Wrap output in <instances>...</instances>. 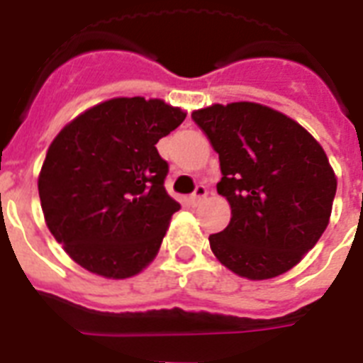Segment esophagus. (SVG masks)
I'll return each instance as SVG.
<instances>
[{"label":"esophagus","mask_w":363,"mask_h":363,"mask_svg":"<svg viewBox=\"0 0 363 363\" xmlns=\"http://www.w3.org/2000/svg\"><path fill=\"white\" fill-rule=\"evenodd\" d=\"M205 198H207V188H205V186H198V188H196V190H194L192 196H190V203H192L194 207H196V205L201 203V201H203Z\"/></svg>","instance_id":"34e87169"}]
</instances>
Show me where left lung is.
<instances>
[{
	"label": "left lung",
	"mask_w": 363,
	"mask_h": 363,
	"mask_svg": "<svg viewBox=\"0 0 363 363\" xmlns=\"http://www.w3.org/2000/svg\"><path fill=\"white\" fill-rule=\"evenodd\" d=\"M220 160L216 184L232 218L209 235L228 269L252 281L286 273L315 247L332 215L337 179L324 148L279 111L250 101L192 113Z\"/></svg>",
	"instance_id": "8db88e82"
}]
</instances>
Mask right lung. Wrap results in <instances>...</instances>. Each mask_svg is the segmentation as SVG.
Segmentation results:
<instances>
[{
    "label": "right lung",
    "mask_w": 363,
    "mask_h": 363,
    "mask_svg": "<svg viewBox=\"0 0 363 363\" xmlns=\"http://www.w3.org/2000/svg\"><path fill=\"white\" fill-rule=\"evenodd\" d=\"M186 118L162 99L115 98L79 115L48 147L39 198L54 239L84 269L128 279L158 252L181 205L165 192L156 143Z\"/></svg>",
    "instance_id": "1"
}]
</instances>
